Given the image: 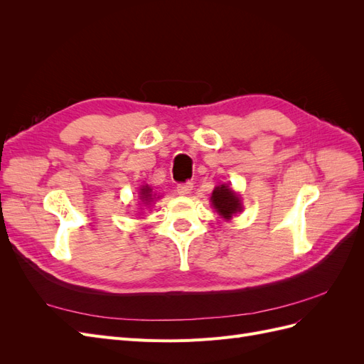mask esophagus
Instances as JSON below:
<instances>
[{
	"instance_id": "1",
	"label": "esophagus",
	"mask_w": 364,
	"mask_h": 364,
	"mask_svg": "<svg viewBox=\"0 0 364 364\" xmlns=\"http://www.w3.org/2000/svg\"><path fill=\"white\" fill-rule=\"evenodd\" d=\"M191 190H193V182H190V181L178 185V193H179V194H182V196L190 194V193H191Z\"/></svg>"
}]
</instances>
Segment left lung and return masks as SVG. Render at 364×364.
Masks as SVG:
<instances>
[{"instance_id":"1","label":"left lung","mask_w":364,"mask_h":364,"mask_svg":"<svg viewBox=\"0 0 364 364\" xmlns=\"http://www.w3.org/2000/svg\"><path fill=\"white\" fill-rule=\"evenodd\" d=\"M211 200L217 213H220V215H223L225 218H230L241 208L238 196L232 191V188H229V185L217 186L213 191Z\"/></svg>"}]
</instances>
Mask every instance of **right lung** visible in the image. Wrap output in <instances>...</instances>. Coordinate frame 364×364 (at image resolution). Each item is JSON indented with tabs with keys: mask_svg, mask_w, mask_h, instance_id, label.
<instances>
[{
	"mask_svg": "<svg viewBox=\"0 0 364 364\" xmlns=\"http://www.w3.org/2000/svg\"><path fill=\"white\" fill-rule=\"evenodd\" d=\"M151 190L149 188V186H142V190H141V199H142V202H150L151 200Z\"/></svg>",
	"mask_w": 364,
	"mask_h": 364,
	"instance_id": "right-lung-1",
	"label": "right lung"
}]
</instances>
